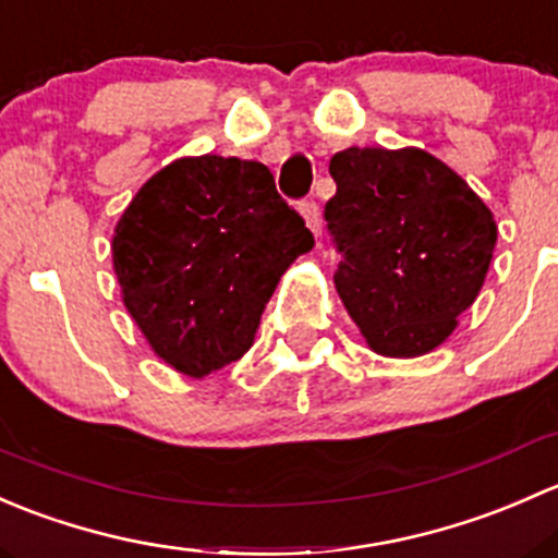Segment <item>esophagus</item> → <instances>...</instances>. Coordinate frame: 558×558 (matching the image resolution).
<instances>
[{"label":"esophagus","instance_id":"1","mask_svg":"<svg viewBox=\"0 0 558 558\" xmlns=\"http://www.w3.org/2000/svg\"><path fill=\"white\" fill-rule=\"evenodd\" d=\"M301 215H303V220H306V226L312 228L314 233H319L322 217H319L317 201H303V204H301Z\"/></svg>","mask_w":558,"mask_h":558}]
</instances>
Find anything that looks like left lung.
Wrapping results in <instances>:
<instances>
[{"instance_id":"1","label":"left lung","mask_w":558,"mask_h":558,"mask_svg":"<svg viewBox=\"0 0 558 558\" xmlns=\"http://www.w3.org/2000/svg\"><path fill=\"white\" fill-rule=\"evenodd\" d=\"M327 231L341 255L336 290L384 357L433 352L473 306L497 226L489 206L435 155L349 147L330 158Z\"/></svg>"}]
</instances>
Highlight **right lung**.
<instances>
[{
	"mask_svg": "<svg viewBox=\"0 0 558 558\" xmlns=\"http://www.w3.org/2000/svg\"><path fill=\"white\" fill-rule=\"evenodd\" d=\"M312 246L268 166L198 155L142 185L114 228L112 263L153 352L201 378L244 357L281 274Z\"/></svg>",
	"mask_w": 558,
	"mask_h": 558,
	"instance_id": "obj_1",
	"label": "right lung"
}]
</instances>
